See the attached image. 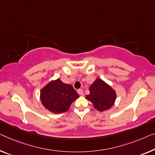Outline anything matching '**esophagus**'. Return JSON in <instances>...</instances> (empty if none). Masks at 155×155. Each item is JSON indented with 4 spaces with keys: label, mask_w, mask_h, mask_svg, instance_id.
<instances>
[{
    "label": "esophagus",
    "mask_w": 155,
    "mask_h": 155,
    "mask_svg": "<svg viewBox=\"0 0 155 155\" xmlns=\"http://www.w3.org/2000/svg\"><path fill=\"white\" fill-rule=\"evenodd\" d=\"M77 92H78V93L80 95H81V96H83V95H84V91H83V90H81V89L78 90Z\"/></svg>",
    "instance_id": "34e87169"
}]
</instances>
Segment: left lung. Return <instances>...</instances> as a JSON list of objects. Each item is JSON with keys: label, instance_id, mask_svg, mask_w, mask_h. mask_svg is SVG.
<instances>
[{"label": "left lung", "instance_id": "obj_1", "mask_svg": "<svg viewBox=\"0 0 155 155\" xmlns=\"http://www.w3.org/2000/svg\"><path fill=\"white\" fill-rule=\"evenodd\" d=\"M90 94L85 97L93 104L94 108L103 112L114 105L117 94L113 87L100 78H97L89 87Z\"/></svg>", "mask_w": 155, "mask_h": 155}]
</instances>
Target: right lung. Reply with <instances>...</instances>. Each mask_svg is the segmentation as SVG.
I'll list each match as a JSON object with an SVG mask.
<instances>
[{"label": "right lung", "mask_w": 155, "mask_h": 155, "mask_svg": "<svg viewBox=\"0 0 155 155\" xmlns=\"http://www.w3.org/2000/svg\"><path fill=\"white\" fill-rule=\"evenodd\" d=\"M40 100L46 109L54 114L68 111L71 103L79 97L72 85L60 78L52 80L40 91Z\"/></svg>", "instance_id": "add662e5"}]
</instances>
